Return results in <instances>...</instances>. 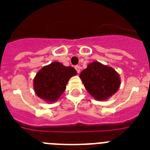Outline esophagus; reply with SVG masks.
Returning <instances> with one entry per match:
<instances>
[{"instance_id": "1", "label": "esophagus", "mask_w": 150, "mask_h": 150, "mask_svg": "<svg viewBox=\"0 0 150 150\" xmlns=\"http://www.w3.org/2000/svg\"><path fill=\"white\" fill-rule=\"evenodd\" d=\"M75 70H76V71H77L78 72V74H79V72H80V66H79V65H76L75 67Z\"/></svg>"}]
</instances>
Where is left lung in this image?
Listing matches in <instances>:
<instances>
[{
	"label": "left lung",
	"instance_id": "8db88e82",
	"mask_svg": "<svg viewBox=\"0 0 150 150\" xmlns=\"http://www.w3.org/2000/svg\"><path fill=\"white\" fill-rule=\"evenodd\" d=\"M85 88L95 100H107L118 90L121 85L119 74L110 66L93 61L80 73Z\"/></svg>",
	"mask_w": 150,
	"mask_h": 150
}]
</instances>
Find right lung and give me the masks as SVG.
<instances>
[{
	"label": "right lung",
	"instance_id": "right-lung-1",
	"mask_svg": "<svg viewBox=\"0 0 150 150\" xmlns=\"http://www.w3.org/2000/svg\"><path fill=\"white\" fill-rule=\"evenodd\" d=\"M77 71L57 61L41 68L33 79V89L38 97L47 103L58 100L66 89V85Z\"/></svg>",
	"mask_w": 150,
	"mask_h": 150
}]
</instances>
